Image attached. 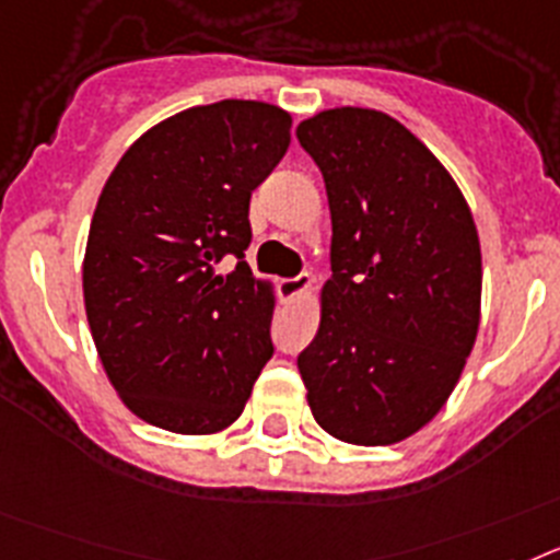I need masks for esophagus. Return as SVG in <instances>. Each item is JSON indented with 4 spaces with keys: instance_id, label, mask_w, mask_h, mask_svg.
Masks as SVG:
<instances>
[{
    "instance_id": "1",
    "label": "esophagus",
    "mask_w": 560,
    "mask_h": 560,
    "mask_svg": "<svg viewBox=\"0 0 560 560\" xmlns=\"http://www.w3.org/2000/svg\"><path fill=\"white\" fill-rule=\"evenodd\" d=\"M310 284H313V279H310L307 273H299V276H293V279H281L279 290L284 299H295V295L307 293Z\"/></svg>"
}]
</instances>
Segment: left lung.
<instances>
[{
    "label": "left lung",
    "mask_w": 560,
    "mask_h": 560,
    "mask_svg": "<svg viewBox=\"0 0 560 560\" xmlns=\"http://www.w3.org/2000/svg\"><path fill=\"white\" fill-rule=\"evenodd\" d=\"M295 138L324 174L332 217V276L301 381L324 431L392 445L445 406L474 349V217L445 165L383 112L327 109Z\"/></svg>",
    "instance_id": "left-lung-1"
}]
</instances>
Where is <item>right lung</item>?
<instances>
[{
	"instance_id": "1",
	"label": "right lung",
	"mask_w": 560,
	"mask_h": 560,
	"mask_svg": "<svg viewBox=\"0 0 560 560\" xmlns=\"http://www.w3.org/2000/svg\"><path fill=\"white\" fill-rule=\"evenodd\" d=\"M290 124L259 101L191 106L106 179L84 256L86 318L112 386L152 425L222 431L273 358V293L245 261L247 208L284 158ZM228 255L237 267L222 277Z\"/></svg>"
}]
</instances>
